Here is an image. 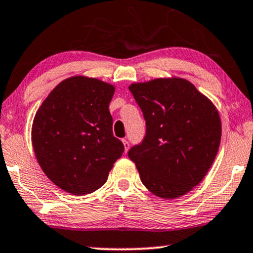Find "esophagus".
<instances>
[{
	"label": "esophagus",
	"instance_id": "obj_1",
	"mask_svg": "<svg viewBox=\"0 0 253 253\" xmlns=\"http://www.w3.org/2000/svg\"><path fill=\"white\" fill-rule=\"evenodd\" d=\"M123 144H124V147H125V152L127 153V151L129 150V142L127 141L126 139H123Z\"/></svg>",
	"mask_w": 253,
	"mask_h": 253
}]
</instances>
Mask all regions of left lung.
I'll return each mask as SVG.
<instances>
[{
  "mask_svg": "<svg viewBox=\"0 0 253 253\" xmlns=\"http://www.w3.org/2000/svg\"><path fill=\"white\" fill-rule=\"evenodd\" d=\"M146 120V135L132 147L140 179L150 192L174 199L200 184L220 145L221 121L208 96L181 78L129 84Z\"/></svg>",
  "mask_w": 253,
  "mask_h": 253,
  "instance_id": "left-lung-1",
  "label": "left lung"
}]
</instances>
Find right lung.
<instances>
[{
	"label": "right lung",
	"instance_id": "right-lung-1",
	"mask_svg": "<svg viewBox=\"0 0 253 253\" xmlns=\"http://www.w3.org/2000/svg\"><path fill=\"white\" fill-rule=\"evenodd\" d=\"M113 84L77 75L61 81L36 112L32 144L40 167L57 187L84 196L107 181L124 145L112 130Z\"/></svg>",
	"mask_w": 253,
	"mask_h": 253
}]
</instances>
